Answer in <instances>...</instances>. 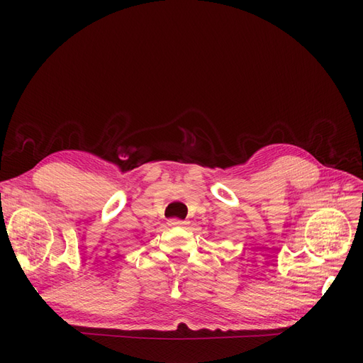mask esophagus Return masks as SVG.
<instances>
[{
  "label": "esophagus",
  "mask_w": 363,
  "mask_h": 363,
  "mask_svg": "<svg viewBox=\"0 0 363 363\" xmlns=\"http://www.w3.org/2000/svg\"><path fill=\"white\" fill-rule=\"evenodd\" d=\"M186 224V221H183V219H169V225H172V227H184Z\"/></svg>",
  "instance_id": "esophagus-1"
}]
</instances>
